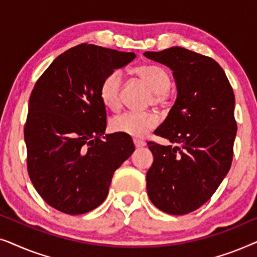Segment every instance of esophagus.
<instances>
[{"label":"esophagus","mask_w":257,"mask_h":257,"mask_svg":"<svg viewBox=\"0 0 257 257\" xmlns=\"http://www.w3.org/2000/svg\"><path fill=\"white\" fill-rule=\"evenodd\" d=\"M133 143H135V146L137 149H139V147H144L146 145L145 142H143V140H139V139H135L133 140Z\"/></svg>","instance_id":"1"}]
</instances>
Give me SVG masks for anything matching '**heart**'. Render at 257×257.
<instances>
[{"label": "heart", "instance_id": "b5f03b06", "mask_svg": "<svg viewBox=\"0 0 257 257\" xmlns=\"http://www.w3.org/2000/svg\"><path fill=\"white\" fill-rule=\"evenodd\" d=\"M153 91V101L157 106H165L168 100L171 77L166 70L158 65H140L135 70ZM122 76L119 70H113L103 79L99 87L100 99L108 108L115 110L120 105V90ZM158 125V117L152 112L127 111L115 115L111 120L112 131L130 136L132 138H144Z\"/></svg>", "mask_w": 257, "mask_h": 257}]
</instances>
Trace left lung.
<instances>
[{"label": "left lung", "instance_id": "left-lung-1", "mask_svg": "<svg viewBox=\"0 0 257 257\" xmlns=\"http://www.w3.org/2000/svg\"><path fill=\"white\" fill-rule=\"evenodd\" d=\"M144 56L168 66L178 90L154 131L171 145L147 143L154 158L146 174L147 194L163 212L185 215L208 201L229 171L237 130L235 96L213 58L180 47Z\"/></svg>", "mask_w": 257, "mask_h": 257}]
</instances>
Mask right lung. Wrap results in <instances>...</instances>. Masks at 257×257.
<instances>
[{"label":"right lung","instance_id":"obj_1","mask_svg":"<svg viewBox=\"0 0 257 257\" xmlns=\"http://www.w3.org/2000/svg\"><path fill=\"white\" fill-rule=\"evenodd\" d=\"M135 58V52L79 44L35 84L24 125L28 173L59 212L79 215L101 205L114 171L135 151L130 136H103L106 108L99 94L105 77Z\"/></svg>","mask_w":257,"mask_h":257}]
</instances>
